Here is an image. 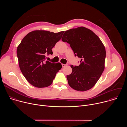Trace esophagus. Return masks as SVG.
<instances>
[{
  "label": "esophagus",
  "instance_id": "obj_1",
  "mask_svg": "<svg viewBox=\"0 0 127 127\" xmlns=\"http://www.w3.org/2000/svg\"><path fill=\"white\" fill-rule=\"evenodd\" d=\"M66 65H66V64H62V67H66Z\"/></svg>",
  "mask_w": 127,
  "mask_h": 127
}]
</instances>
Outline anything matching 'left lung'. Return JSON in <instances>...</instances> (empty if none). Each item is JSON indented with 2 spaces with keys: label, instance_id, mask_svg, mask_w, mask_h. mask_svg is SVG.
Returning <instances> with one entry per match:
<instances>
[{
  "label": "left lung",
  "instance_id": "left-lung-1",
  "mask_svg": "<svg viewBox=\"0 0 127 127\" xmlns=\"http://www.w3.org/2000/svg\"><path fill=\"white\" fill-rule=\"evenodd\" d=\"M62 40L70 44L75 55L81 58L78 66L71 65L72 73L67 76L69 86L80 92L93 88L104 69V46L92 31L83 27L65 31Z\"/></svg>",
  "mask_w": 127,
  "mask_h": 127
}]
</instances>
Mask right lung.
I'll return each mask as SVG.
<instances>
[{"mask_svg": "<svg viewBox=\"0 0 127 127\" xmlns=\"http://www.w3.org/2000/svg\"><path fill=\"white\" fill-rule=\"evenodd\" d=\"M64 32L33 31L28 33L18 46L16 53L20 69L33 86L42 88L50 85L61 69L60 63L46 61L45 55H52V48L61 40Z\"/></svg>", "mask_w": 127, "mask_h": 127, "instance_id": "obj_1", "label": "right lung"}]
</instances>
